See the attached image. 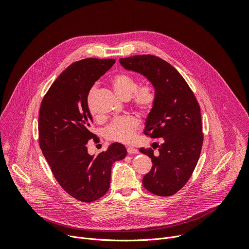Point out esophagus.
<instances>
[{"mask_svg": "<svg viewBox=\"0 0 249 249\" xmlns=\"http://www.w3.org/2000/svg\"><path fill=\"white\" fill-rule=\"evenodd\" d=\"M127 153H128V155L138 154V150L135 149V148H132V147H128V148H127Z\"/></svg>", "mask_w": 249, "mask_h": 249, "instance_id": "1", "label": "esophagus"}]
</instances>
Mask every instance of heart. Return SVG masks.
Returning a JSON list of instances; mask_svg holds the SVG:
<instances>
[{"label": "heart", "mask_w": 249, "mask_h": 249, "mask_svg": "<svg viewBox=\"0 0 249 249\" xmlns=\"http://www.w3.org/2000/svg\"><path fill=\"white\" fill-rule=\"evenodd\" d=\"M111 84L116 93L122 99H129L133 95V102L142 113H148L155 104L156 94L153 87L145 85L138 88L137 80L130 74L119 73L111 78ZM95 88H91L88 96V105L90 111L91 98ZM139 122L133 116H124L113 120L105 129V137L110 141L120 143H130L134 139Z\"/></svg>", "instance_id": "b5f03b06"}]
</instances>
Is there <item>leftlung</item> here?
<instances>
[{
    "mask_svg": "<svg viewBox=\"0 0 249 249\" xmlns=\"http://www.w3.org/2000/svg\"><path fill=\"white\" fill-rule=\"evenodd\" d=\"M119 61L126 70L146 77L155 88L156 101L144 133L162 138L163 143L157 146V155L151 148L140 149L153 162L143 185L155 195L171 196L189 180L200 157L203 133L199 103L178 71L166 61L150 54Z\"/></svg>",
    "mask_w": 249,
    "mask_h": 249,
    "instance_id": "left-lung-1",
    "label": "left lung"
}]
</instances>
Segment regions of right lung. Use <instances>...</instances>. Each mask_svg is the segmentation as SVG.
Listing matches in <instances>:
<instances>
[{
  "label": "right lung",
  "instance_id": "1",
  "mask_svg": "<svg viewBox=\"0 0 249 249\" xmlns=\"http://www.w3.org/2000/svg\"><path fill=\"white\" fill-rule=\"evenodd\" d=\"M114 59L88 58L70 65L44 95L39 110V146L61 187L75 199L89 203L110 186L111 166L127 151L111 144L96 157L88 153L90 132L88 95L94 83L108 71Z\"/></svg>",
  "mask_w": 249,
  "mask_h": 249
}]
</instances>
